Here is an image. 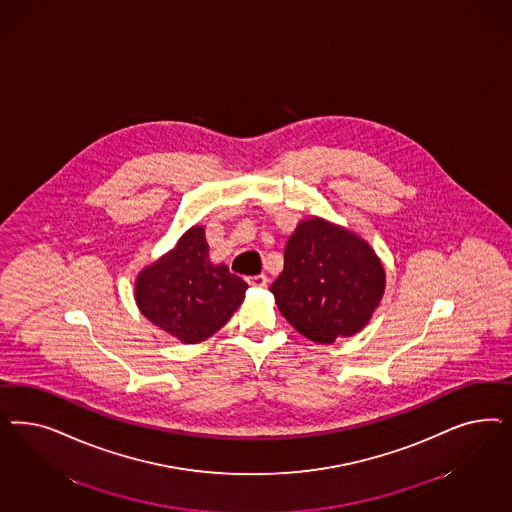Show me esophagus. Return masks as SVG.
I'll return each instance as SVG.
<instances>
[{
    "mask_svg": "<svg viewBox=\"0 0 512 512\" xmlns=\"http://www.w3.org/2000/svg\"><path fill=\"white\" fill-rule=\"evenodd\" d=\"M247 281L250 286H267L265 275H254V277H248Z\"/></svg>",
    "mask_w": 512,
    "mask_h": 512,
    "instance_id": "obj_1",
    "label": "esophagus"
}]
</instances>
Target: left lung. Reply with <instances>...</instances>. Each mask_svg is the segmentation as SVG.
Masks as SVG:
<instances>
[{
    "label": "left lung",
    "mask_w": 512,
    "mask_h": 512,
    "mask_svg": "<svg viewBox=\"0 0 512 512\" xmlns=\"http://www.w3.org/2000/svg\"><path fill=\"white\" fill-rule=\"evenodd\" d=\"M384 286V267L369 243L314 216L290 235L284 269L269 290L301 335L328 345L362 330L379 307Z\"/></svg>",
    "instance_id": "obj_1"
}]
</instances>
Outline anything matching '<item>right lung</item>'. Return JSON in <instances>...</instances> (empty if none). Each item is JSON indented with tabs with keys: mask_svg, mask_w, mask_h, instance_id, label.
I'll return each instance as SVG.
<instances>
[{
	"mask_svg": "<svg viewBox=\"0 0 512 512\" xmlns=\"http://www.w3.org/2000/svg\"><path fill=\"white\" fill-rule=\"evenodd\" d=\"M248 284L226 264H211L205 230L194 226L135 281L143 316L186 345L220 330L243 303Z\"/></svg>",
	"mask_w": 512,
	"mask_h": 512,
	"instance_id": "add662e5",
	"label": "right lung"
}]
</instances>
